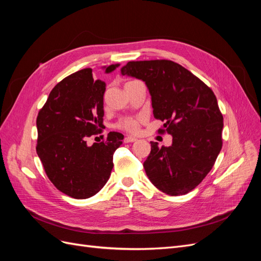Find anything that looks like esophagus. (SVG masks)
<instances>
[{
    "instance_id": "1",
    "label": "esophagus",
    "mask_w": 261,
    "mask_h": 261,
    "mask_svg": "<svg viewBox=\"0 0 261 261\" xmlns=\"http://www.w3.org/2000/svg\"><path fill=\"white\" fill-rule=\"evenodd\" d=\"M137 139L135 138V137H132V136H127V137H125L124 138V143H126V144H128V143H134V141H136Z\"/></svg>"
}]
</instances>
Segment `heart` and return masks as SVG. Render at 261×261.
Returning a JSON list of instances; mask_svg holds the SVG:
<instances>
[{
    "instance_id": "obj_1",
    "label": "heart",
    "mask_w": 261,
    "mask_h": 261,
    "mask_svg": "<svg viewBox=\"0 0 261 261\" xmlns=\"http://www.w3.org/2000/svg\"><path fill=\"white\" fill-rule=\"evenodd\" d=\"M140 123H141L140 117H125V118H122V120L116 124V128L122 129L129 134H137L140 128Z\"/></svg>"
}]
</instances>
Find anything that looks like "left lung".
<instances>
[{"instance_id": "8db88e82", "label": "left lung", "mask_w": 261, "mask_h": 261, "mask_svg": "<svg viewBox=\"0 0 261 261\" xmlns=\"http://www.w3.org/2000/svg\"><path fill=\"white\" fill-rule=\"evenodd\" d=\"M123 75L144 81L153 115L163 122L158 133L172 135L170 147L150 141L146 174L159 191L180 196L207 176L222 148L223 115L215 93L198 77L170 60L128 62Z\"/></svg>"}]
</instances>
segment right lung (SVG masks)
Instances as JSON below:
<instances>
[{"mask_svg":"<svg viewBox=\"0 0 261 261\" xmlns=\"http://www.w3.org/2000/svg\"><path fill=\"white\" fill-rule=\"evenodd\" d=\"M120 64L103 66L112 73ZM106 83L93 81L92 69L84 68L54 87L37 116V153L46 176L60 192L75 199L96 195L113 169V153L124 136L110 132L101 143L87 138L103 128Z\"/></svg>","mask_w":261,"mask_h":261,"instance_id":"add662e5","label":"right lung"}]
</instances>
